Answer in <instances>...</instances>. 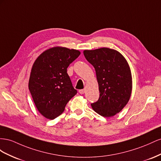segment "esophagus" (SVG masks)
Masks as SVG:
<instances>
[{
	"label": "esophagus",
	"instance_id": "34e87169",
	"mask_svg": "<svg viewBox=\"0 0 161 161\" xmlns=\"http://www.w3.org/2000/svg\"><path fill=\"white\" fill-rule=\"evenodd\" d=\"M85 92H86V90L85 89H82V90H79V92L80 93V94H84L85 93Z\"/></svg>",
	"mask_w": 161,
	"mask_h": 161
}]
</instances>
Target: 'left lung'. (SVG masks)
Returning <instances> with one entry per match:
<instances>
[{
    "instance_id": "left-lung-1",
    "label": "left lung",
    "mask_w": 161,
    "mask_h": 161,
    "mask_svg": "<svg viewBox=\"0 0 161 161\" xmlns=\"http://www.w3.org/2000/svg\"><path fill=\"white\" fill-rule=\"evenodd\" d=\"M84 54L95 69L99 87V99L91 106L101 116L113 117L130 98L132 78L130 66L121 53L108 48L86 50Z\"/></svg>"
}]
</instances>
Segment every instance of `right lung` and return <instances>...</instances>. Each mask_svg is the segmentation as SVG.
Returning <instances> with one entry per match:
<instances>
[{
  "label": "right lung",
  "mask_w": 161,
  "mask_h": 161,
  "mask_svg": "<svg viewBox=\"0 0 161 161\" xmlns=\"http://www.w3.org/2000/svg\"><path fill=\"white\" fill-rule=\"evenodd\" d=\"M80 52L65 47L49 48L41 54L31 68L29 90L38 111L48 119L63 113L76 94L67 73Z\"/></svg>",
  "instance_id": "obj_1"
}]
</instances>
